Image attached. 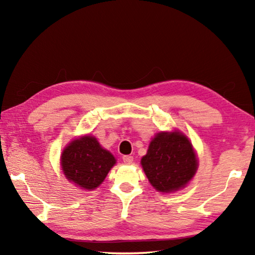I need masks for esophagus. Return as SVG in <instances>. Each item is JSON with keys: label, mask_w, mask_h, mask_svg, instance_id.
Instances as JSON below:
<instances>
[{"label": "esophagus", "mask_w": 255, "mask_h": 255, "mask_svg": "<svg viewBox=\"0 0 255 255\" xmlns=\"http://www.w3.org/2000/svg\"><path fill=\"white\" fill-rule=\"evenodd\" d=\"M123 161L126 164H130L133 161V157L130 156V155H125V156H123Z\"/></svg>", "instance_id": "obj_1"}]
</instances>
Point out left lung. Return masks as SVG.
Masks as SVG:
<instances>
[{"instance_id": "obj_1", "label": "left lung", "mask_w": 255, "mask_h": 255, "mask_svg": "<svg viewBox=\"0 0 255 255\" xmlns=\"http://www.w3.org/2000/svg\"><path fill=\"white\" fill-rule=\"evenodd\" d=\"M141 166L155 189L171 192L183 188L193 178L198 162L184 135L179 131L159 132L150 141Z\"/></svg>"}]
</instances>
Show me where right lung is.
<instances>
[{"mask_svg": "<svg viewBox=\"0 0 255 255\" xmlns=\"http://www.w3.org/2000/svg\"><path fill=\"white\" fill-rule=\"evenodd\" d=\"M115 163L112 154L92 136L73 140L62 154V169L67 180L86 190L99 187Z\"/></svg>", "mask_w": 255, "mask_h": 255, "instance_id": "right-lung-1", "label": "right lung"}]
</instances>
